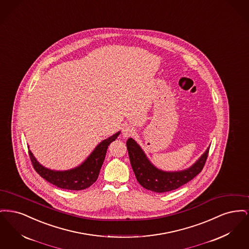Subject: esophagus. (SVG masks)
Returning a JSON list of instances; mask_svg holds the SVG:
<instances>
[{
  "mask_svg": "<svg viewBox=\"0 0 249 249\" xmlns=\"http://www.w3.org/2000/svg\"><path fill=\"white\" fill-rule=\"evenodd\" d=\"M135 132V130L133 127L131 126H125L122 130V134H123V137H129L130 135H133Z\"/></svg>",
  "mask_w": 249,
  "mask_h": 249,
  "instance_id": "obj_1",
  "label": "esophagus"
}]
</instances>
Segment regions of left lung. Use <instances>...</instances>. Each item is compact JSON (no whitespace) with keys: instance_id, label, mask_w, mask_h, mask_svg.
Returning a JSON list of instances; mask_svg holds the SVG:
<instances>
[{"instance_id":"left-lung-1","label":"left lung","mask_w":249,"mask_h":249,"mask_svg":"<svg viewBox=\"0 0 249 249\" xmlns=\"http://www.w3.org/2000/svg\"><path fill=\"white\" fill-rule=\"evenodd\" d=\"M209 148L190 168L178 172H165L151 163L140 145L132 138L127 141L130 164L137 181L144 189L159 193L177 190L199 175L207 160Z\"/></svg>"}]
</instances>
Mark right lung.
Masks as SVG:
<instances>
[{"label":"right lung","instance_id":"right-lung-1","mask_svg":"<svg viewBox=\"0 0 249 249\" xmlns=\"http://www.w3.org/2000/svg\"><path fill=\"white\" fill-rule=\"evenodd\" d=\"M119 133L120 131L100 142L82 164L71 170L54 171L48 169L36 160L31 150H29L30 159L36 172L48 182L59 189L85 190L96 182L104 163L108 145L118 138Z\"/></svg>","mask_w":249,"mask_h":249}]
</instances>
